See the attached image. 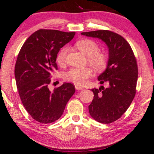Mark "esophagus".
I'll list each match as a JSON object with an SVG mask.
<instances>
[{
	"label": "esophagus",
	"instance_id": "esophagus-1",
	"mask_svg": "<svg viewBox=\"0 0 154 154\" xmlns=\"http://www.w3.org/2000/svg\"><path fill=\"white\" fill-rule=\"evenodd\" d=\"M75 90H83V88L80 87V86H79V85H75Z\"/></svg>",
	"mask_w": 154,
	"mask_h": 154
}]
</instances>
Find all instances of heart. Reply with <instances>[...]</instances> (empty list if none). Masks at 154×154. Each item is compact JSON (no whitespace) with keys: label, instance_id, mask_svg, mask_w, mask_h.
<instances>
[{"label":"heart","instance_id":"b5f03b06","mask_svg":"<svg viewBox=\"0 0 154 154\" xmlns=\"http://www.w3.org/2000/svg\"><path fill=\"white\" fill-rule=\"evenodd\" d=\"M76 46L81 51L88 57V62L97 71H104L109 64V57L104 52L100 51V48L95 42L90 39L81 40L76 43ZM68 48L64 47L58 52L56 61L58 64L63 65L66 62ZM93 75V71L90 67L73 68L64 74L65 81L72 82L75 85H83L88 79Z\"/></svg>","mask_w":154,"mask_h":154}]
</instances>
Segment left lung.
Masks as SVG:
<instances>
[{
  "label": "left lung",
  "mask_w": 154,
  "mask_h": 154,
  "mask_svg": "<svg viewBox=\"0 0 154 154\" xmlns=\"http://www.w3.org/2000/svg\"><path fill=\"white\" fill-rule=\"evenodd\" d=\"M86 36L98 38L109 48V64L98 80L107 83L92 89L94 98L89 105V112L95 121L108 124L119 119L131 104L136 93L138 67L130 44L121 35L108 30L83 32Z\"/></svg>",
  "instance_id": "obj_1"
}]
</instances>
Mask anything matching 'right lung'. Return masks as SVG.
<instances>
[{
	"label": "right lung",
	"instance_id": "obj_1",
	"mask_svg": "<svg viewBox=\"0 0 154 154\" xmlns=\"http://www.w3.org/2000/svg\"><path fill=\"white\" fill-rule=\"evenodd\" d=\"M75 32L40 29L23 44L14 67L16 84L21 101L31 117L41 123H50L62 116L75 92V86L64 83L50 91L48 85L54 70L56 57Z\"/></svg>",
	"mask_w": 154,
	"mask_h": 154
}]
</instances>
